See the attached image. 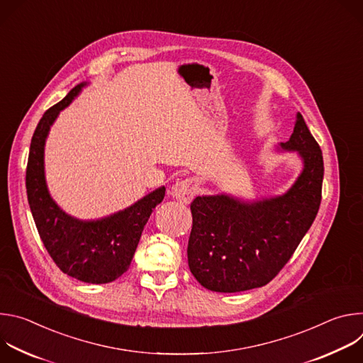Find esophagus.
Masks as SVG:
<instances>
[{
    "label": "esophagus",
    "mask_w": 363,
    "mask_h": 363,
    "mask_svg": "<svg viewBox=\"0 0 363 363\" xmlns=\"http://www.w3.org/2000/svg\"><path fill=\"white\" fill-rule=\"evenodd\" d=\"M195 194V186L192 179H182V181H177L172 188H171V195L182 202V203H188L192 201Z\"/></svg>",
    "instance_id": "esophagus-1"
}]
</instances>
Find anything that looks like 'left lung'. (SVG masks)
Instances as JSON below:
<instances>
[{
	"instance_id": "obj_1",
	"label": "left lung",
	"mask_w": 363,
	"mask_h": 363,
	"mask_svg": "<svg viewBox=\"0 0 363 363\" xmlns=\"http://www.w3.org/2000/svg\"><path fill=\"white\" fill-rule=\"evenodd\" d=\"M274 149L294 152L301 162L286 192L257 198L220 192L192 201L188 266L202 287L237 293L266 286L313 224L322 199L323 157L298 112L290 139Z\"/></svg>"
}]
</instances>
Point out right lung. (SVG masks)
I'll return each mask as SVG.
<instances>
[{"label": "right lung", "mask_w": 363, "mask_h": 363, "mask_svg": "<svg viewBox=\"0 0 363 363\" xmlns=\"http://www.w3.org/2000/svg\"><path fill=\"white\" fill-rule=\"evenodd\" d=\"M86 86L89 82L73 87L40 119L30 145L26 188L40 238L59 269L76 280L105 284L129 269L143 227L152 210L165 196V186L150 191L121 211L96 220H80L60 208L45 181V140L60 112Z\"/></svg>", "instance_id": "obj_1"}]
</instances>
